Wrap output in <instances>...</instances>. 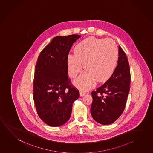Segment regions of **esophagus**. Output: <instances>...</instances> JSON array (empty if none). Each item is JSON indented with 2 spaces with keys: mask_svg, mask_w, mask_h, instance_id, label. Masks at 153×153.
Masks as SVG:
<instances>
[{
  "mask_svg": "<svg viewBox=\"0 0 153 153\" xmlns=\"http://www.w3.org/2000/svg\"><path fill=\"white\" fill-rule=\"evenodd\" d=\"M85 94V92L84 91H83V90H81V91H80V93H79L80 96H84Z\"/></svg>",
  "mask_w": 153,
  "mask_h": 153,
  "instance_id": "obj_1",
  "label": "esophagus"
}]
</instances>
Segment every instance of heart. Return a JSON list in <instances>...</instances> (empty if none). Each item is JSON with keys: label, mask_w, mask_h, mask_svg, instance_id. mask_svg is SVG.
<instances>
[{"label": "heart", "mask_w": 153, "mask_h": 153, "mask_svg": "<svg viewBox=\"0 0 153 153\" xmlns=\"http://www.w3.org/2000/svg\"><path fill=\"white\" fill-rule=\"evenodd\" d=\"M75 55L69 54L67 59L68 73L75 78L82 69L85 70L75 81L76 85L86 89L94 85L96 80L104 83L114 72L117 65V46L110 39L88 38L76 46Z\"/></svg>", "instance_id": "1"}]
</instances>
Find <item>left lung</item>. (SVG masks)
Here are the masks:
<instances>
[{
  "instance_id": "1",
  "label": "left lung",
  "mask_w": 153,
  "mask_h": 153,
  "mask_svg": "<svg viewBox=\"0 0 153 153\" xmlns=\"http://www.w3.org/2000/svg\"><path fill=\"white\" fill-rule=\"evenodd\" d=\"M131 74L125 53L119 46L118 64L112 75L101 86L92 91L91 114L102 125H109L120 117L126 106L130 90Z\"/></svg>"
}]
</instances>
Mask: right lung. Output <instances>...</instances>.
<instances>
[{
  "label": "right lung",
  "mask_w": 153,
  "mask_h": 153,
  "mask_svg": "<svg viewBox=\"0 0 153 153\" xmlns=\"http://www.w3.org/2000/svg\"><path fill=\"white\" fill-rule=\"evenodd\" d=\"M80 35L58 36L41 51L35 65L33 99L39 117L49 126H60L70 117L79 92L68 77L67 59Z\"/></svg>",
  "instance_id": "right-lung-1"
}]
</instances>
